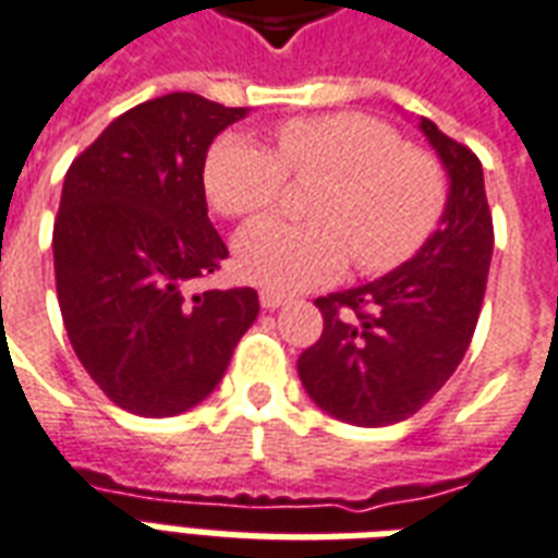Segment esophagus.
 <instances>
[{"label":"esophagus","instance_id":"esophagus-1","mask_svg":"<svg viewBox=\"0 0 558 558\" xmlns=\"http://www.w3.org/2000/svg\"><path fill=\"white\" fill-rule=\"evenodd\" d=\"M259 304L266 307V311H278L280 304H287V299L280 295V292H271V290H263L259 292Z\"/></svg>","mask_w":558,"mask_h":558}]
</instances>
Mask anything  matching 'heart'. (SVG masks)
Returning <instances> with one entry per match:
<instances>
[{
	"label": "heart",
	"instance_id": "heart-1",
	"mask_svg": "<svg viewBox=\"0 0 558 558\" xmlns=\"http://www.w3.org/2000/svg\"><path fill=\"white\" fill-rule=\"evenodd\" d=\"M287 175L326 179L307 208L314 223L259 220L235 239L239 275L271 292L331 283L350 256L364 278L407 266L448 206L439 158L364 113L287 119L275 131V151L227 134L208 148L203 182L223 218L251 220L278 203Z\"/></svg>",
	"mask_w": 558,
	"mask_h": 558
}]
</instances>
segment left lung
Listing matches in <instances>:
<instances>
[{"mask_svg":"<svg viewBox=\"0 0 558 558\" xmlns=\"http://www.w3.org/2000/svg\"><path fill=\"white\" fill-rule=\"evenodd\" d=\"M421 131L451 175L442 223L407 266L316 299L323 335L299 355L304 391L331 418L386 427L430 403L463 362L493 256L478 155L430 119Z\"/></svg>","mask_w":558,"mask_h":558,"instance_id":"1","label":"left lung"}]
</instances>
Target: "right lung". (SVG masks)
<instances>
[{"label": "right lung", "instance_id": "1", "mask_svg": "<svg viewBox=\"0 0 558 558\" xmlns=\"http://www.w3.org/2000/svg\"><path fill=\"white\" fill-rule=\"evenodd\" d=\"M244 113L170 92L119 116L68 167L53 223L62 323L95 386L134 415L206 400L259 314L251 287L187 292L230 254L208 220L203 167Z\"/></svg>", "mask_w": 558, "mask_h": 558}]
</instances>
